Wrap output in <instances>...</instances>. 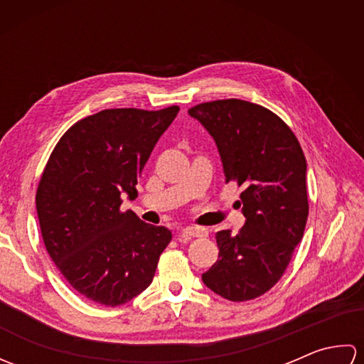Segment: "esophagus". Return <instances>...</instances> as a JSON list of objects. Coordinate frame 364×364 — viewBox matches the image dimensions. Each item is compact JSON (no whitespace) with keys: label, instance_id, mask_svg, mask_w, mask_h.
I'll list each match as a JSON object with an SVG mask.
<instances>
[{"label":"esophagus","instance_id":"obj_1","mask_svg":"<svg viewBox=\"0 0 364 364\" xmlns=\"http://www.w3.org/2000/svg\"><path fill=\"white\" fill-rule=\"evenodd\" d=\"M183 236L188 237H206L208 236V230L202 227H186L181 230Z\"/></svg>","mask_w":364,"mask_h":364}]
</instances>
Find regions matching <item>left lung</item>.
I'll return each mask as SVG.
<instances>
[{
	"label": "left lung",
	"mask_w": 364,
	"mask_h": 364,
	"mask_svg": "<svg viewBox=\"0 0 364 364\" xmlns=\"http://www.w3.org/2000/svg\"><path fill=\"white\" fill-rule=\"evenodd\" d=\"M214 139L225 181L242 188L237 235L215 233L219 259L202 275L231 301L257 299L280 280L308 219L306 161L286 123L244 100H218L188 111Z\"/></svg>",
	"instance_id": "8db88e82"
}]
</instances>
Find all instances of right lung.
Wrapping results in <instances>:
<instances>
[{"mask_svg": "<svg viewBox=\"0 0 364 364\" xmlns=\"http://www.w3.org/2000/svg\"><path fill=\"white\" fill-rule=\"evenodd\" d=\"M178 111H100L68 128L46 162L36 194L46 252L97 304L119 306L149 288L172 239L120 206L137 196V178Z\"/></svg>", "mask_w": 364, "mask_h": 364, "instance_id": "1", "label": "right lung"}]
</instances>
